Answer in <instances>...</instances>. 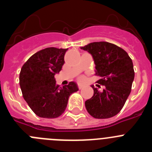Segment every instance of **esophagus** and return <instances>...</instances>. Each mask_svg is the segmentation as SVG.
I'll list each match as a JSON object with an SVG mask.
<instances>
[{
	"mask_svg": "<svg viewBox=\"0 0 152 152\" xmlns=\"http://www.w3.org/2000/svg\"><path fill=\"white\" fill-rule=\"evenodd\" d=\"M84 88V86H83L82 85V84H79V85H78V89H82V88Z\"/></svg>",
	"mask_w": 152,
	"mask_h": 152,
	"instance_id": "obj_1",
	"label": "esophagus"
}]
</instances>
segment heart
Returning a JSON list of instances; mask_svg holds the SVG:
<instances>
[{
	"label": "heart",
	"mask_w": 152,
	"mask_h": 152,
	"mask_svg": "<svg viewBox=\"0 0 152 152\" xmlns=\"http://www.w3.org/2000/svg\"><path fill=\"white\" fill-rule=\"evenodd\" d=\"M79 81H80V82H82V81H84V77H83V76H81V77H79Z\"/></svg>",
	"instance_id": "obj_1"
}]
</instances>
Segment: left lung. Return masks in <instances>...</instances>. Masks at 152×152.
<instances>
[{
  "instance_id": "left-lung-1",
  "label": "left lung",
  "mask_w": 152,
  "mask_h": 152,
  "mask_svg": "<svg viewBox=\"0 0 152 152\" xmlns=\"http://www.w3.org/2000/svg\"><path fill=\"white\" fill-rule=\"evenodd\" d=\"M81 49L88 51L96 64L98 88L92 86L94 95L85 101L88 113L96 119H108L120 112L129 95L135 77L133 64L128 53L120 47L107 42H91Z\"/></svg>"
}]
</instances>
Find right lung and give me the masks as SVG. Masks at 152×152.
Instances as JSON below:
<instances>
[{
    "mask_svg": "<svg viewBox=\"0 0 152 152\" xmlns=\"http://www.w3.org/2000/svg\"><path fill=\"white\" fill-rule=\"evenodd\" d=\"M68 49L50 47L42 49L24 63L20 73L23 96L36 115L54 119L64 112L70 95L78 91L73 81L62 88L55 75L61 70Z\"/></svg>",
    "mask_w": 152,
    "mask_h": 152,
    "instance_id": "right-lung-1",
    "label": "right lung"
}]
</instances>
